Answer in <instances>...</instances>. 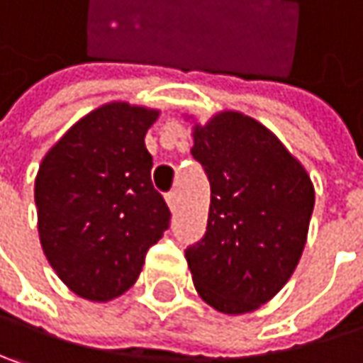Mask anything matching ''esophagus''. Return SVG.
<instances>
[{"label":"esophagus","instance_id":"1","mask_svg":"<svg viewBox=\"0 0 363 363\" xmlns=\"http://www.w3.org/2000/svg\"><path fill=\"white\" fill-rule=\"evenodd\" d=\"M166 201H168V208H170L172 212H177V208H179V195H177V191L166 193Z\"/></svg>","mask_w":363,"mask_h":363}]
</instances>
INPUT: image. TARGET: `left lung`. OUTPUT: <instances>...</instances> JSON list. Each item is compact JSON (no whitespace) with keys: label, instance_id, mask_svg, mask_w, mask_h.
I'll use <instances>...</instances> for the list:
<instances>
[{"label":"left lung","instance_id":"left-lung-1","mask_svg":"<svg viewBox=\"0 0 363 363\" xmlns=\"http://www.w3.org/2000/svg\"><path fill=\"white\" fill-rule=\"evenodd\" d=\"M191 155L212 191L206 235L184 249L195 289L218 312H251L279 293L301 257L313 184L266 126L239 112L195 126Z\"/></svg>","mask_w":363,"mask_h":363}]
</instances>
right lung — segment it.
Segmentation results:
<instances>
[{"label":"right lung","mask_w":363,"mask_h":363,"mask_svg":"<svg viewBox=\"0 0 363 363\" xmlns=\"http://www.w3.org/2000/svg\"><path fill=\"white\" fill-rule=\"evenodd\" d=\"M157 112L108 104L79 120L43 157L35 181L39 237L62 282L110 301L141 274L170 226L153 189L145 133Z\"/></svg>","instance_id":"add662e5"}]
</instances>
